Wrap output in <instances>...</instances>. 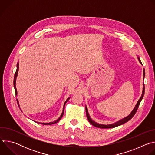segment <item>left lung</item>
Instances as JSON below:
<instances>
[{"label": "left lung", "instance_id": "obj_1", "mask_svg": "<svg viewBox=\"0 0 155 155\" xmlns=\"http://www.w3.org/2000/svg\"><path fill=\"white\" fill-rule=\"evenodd\" d=\"M139 62L142 64V62H141V61H140V59H139ZM145 70H144V71H143V78L145 77ZM143 79H144V78H143ZM143 87L142 94V96H141L140 98L139 99V100L138 101V102H137V104H136V107H134V110H132V112L130 114V115H128L127 117H126V118H124V119H123V120H120V121H118V122H117V123H114V124H109V125H103V124H98V123H96V122L93 121L90 118V115H89V114H88V112H87V108L86 107V117H87V118L88 121H89V122H90L92 125H93L94 126H95V127H96L102 128V129L113 128V127H117V126H120V125H121V124H124V123H126L127 121H129V120H130L132 117H133L134 116V115H135V114H136V113L137 112V109H138V108H139V105H140V102H141L142 99H143V97L144 93H145V86H144V83H143Z\"/></svg>", "mask_w": 155, "mask_h": 155}]
</instances>
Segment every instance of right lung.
Instances as JSON below:
<instances>
[{"label":"right lung","instance_id":"obj_1","mask_svg":"<svg viewBox=\"0 0 155 155\" xmlns=\"http://www.w3.org/2000/svg\"><path fill=\"white\" fill-rule=\"evenodd\" d=\"M18 69H19V63H17V69H16V72H15V76H14V81H13V84H14V87H15V94H16V95L17 94V91H16V77H17V75H18ZM69 99V98H68V99H67V101H66L65 102V103H64V108H63V111H62V114H61V117H59V118L58 120H56V121H53V122H52V123H42V124H45V125H51V124H55V123H58L61 119V118L62 117V116H63V114H64V106H65V103L67 102V101H68ZM17 101V102H18V100H16Z\"/></svg>","mask_w":155,"mask_h":155}]
</instances>
